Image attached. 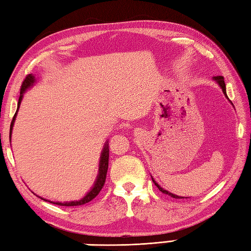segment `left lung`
I'll use <instances>...</instances> for the list:
<instances>
[{"label": "left lung", "instance_id": "obj_1", "mask_svg": "<svg viewBox=\"0 0 251 251\" xmlns=\"http://www.w3.org/2000/svg\"><path fill=\"white\" fill-rule=\"evenodd\" d=\"M213 80L216 82V83L220 85V88L222 89V91H223V93H224V95L226 97V99L228 100V101L231 103V101L230 100L228 99V97H227V93H226V85H225V81H224V78H223L222 75H218V76H213ZM231 105H233V103H231ZM151 179H152V181H153V183H154V185L157 186V188L161 191L162 193H165V194H167V195H170L171 198H173V199H184V197H179V195H176V194H173V193H170L169 191H167V190H165V189H162L160 185H159L156 181L153 180V177L151 176ZM185 199H188V198H185Z\"/></svg>", "mask_w": 251, "mask_h": 251}]
</instances>
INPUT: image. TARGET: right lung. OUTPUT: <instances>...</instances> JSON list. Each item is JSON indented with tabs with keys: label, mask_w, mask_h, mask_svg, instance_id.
Returning <instances> with one entry per match:
<instances>
[{
	"label": "right lung",
	"mask_w": 251,
	"mask_h": 251,
	"mask_svg": "<svg viewBox=\"0 0 251 251\" xmlns=\"http://www.w3.org/2000/svg\"><path fill=\"white\" fill-rule=\"evenodd\" d=\"M36 83V78L34 75H28L26 76V79L24 80L22 84V88H21V94H20V99H18V103H17V110L14 117H13L12 123H11V128H10V141H11V137H12V131H13V126H14V123L16 120V116H17V112L20 110V106H21V103H22V100L23 97H24V93L27 91V89H30L31 86ZM108 156H110V149H108V140L106 141L105 144L103 146V150L101 152V157H100V163H99V175L97 176V179H95L94 184L92 186V189H91L88 193H86L83 198L78 200V201H71V202H52V201H49V200H46L44 198H40L38 195H36V197L40 198L44 201H48L52 204H57V205H61V206H79V205H83L85 203H89L90 201H92V200L97 197V195L100 193V191L102 190L104 183H105V177H106V173H107V168H108Z\"/></svg>",
	"instance_id": "1"
}]
</instances>
